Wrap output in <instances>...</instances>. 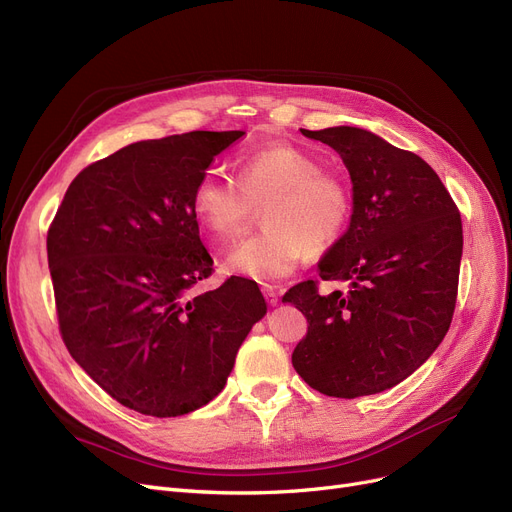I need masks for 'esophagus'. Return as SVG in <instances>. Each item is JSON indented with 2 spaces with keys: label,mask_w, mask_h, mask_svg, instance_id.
<instances>
[{
  "label": "esophagus",
  "mask_w": 512,
  "mask_h": 512,
  "mask_svg": "<svg viewBox=\"0 0 512 512\" xmlns=\"http://www.w3.org/2000/svg\"><path fill=\"white\" fill-rule=\"evenodd\" d=\"M261 293H263V297H265V301H268L270 305H278V291H276V288L274 286H268V284H265V286H261Z\"/></svg>",
  "instance_id": "1"
}]
</instances>
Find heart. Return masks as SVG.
<instances>
[{
    "label": "heart",
    "instance_id": "heart-1",
    "mask_svg": "<svg viewBox=\"0 0 512 512\" xmlns=\"http://www.w3.org/2000/svg\"><path fill=\"white\" fill-rule=\"evenodd\" d=\"M190 207L215 244L242 238L263 207L268 230L230 251L224 265L240 278L276 282L291 276L311 251L324 253L343 238L353 194L311 152L274 144L236 161V184L219 171H205L192 188Z\"/></svg>",
    "mask_w": 512,
    "mask_h": 512
}]
</instances>
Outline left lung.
Instances as JSON below:
<instances>
[{
	"label": "left lung",
	"mask_w": 512,
	"mask_h": 512,
	"mask_svg": "<svg viewBox=\"0 0 512 512\" xmlns=\"http://www.w3.org/2000/svg\"><path fill=\"white\" fill-rule=\"evenodd\" d=\"M335 148L353 182V215L320 261L318 280L288 288L307 318L293 351L301 379L330 397L381 393L410 376L450 328L462 257V221L439 175L410 150L358 127L301 129Z\"/></svg>",
	"instance_id": "obj_1"
}]
</instances>
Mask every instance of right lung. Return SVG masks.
<instances>
[{"label":"right lung","mask_w":512,"mask_h":512,"mask_svg":"<svg viewBox=\"0 0 512 512\" xmlns=\"http://www.w3.org/2000/svg\"><path fill=\"white\" fill-rule=\"evenodd\" d=\"M244 131H190L129 144L87 165L48 230L62 341L125 408L182 416L224 389L238 347L265 316L257 282L215 291L192 188Z\"/></svg>","instance_id":"right-lung-1"}]
</instances>
